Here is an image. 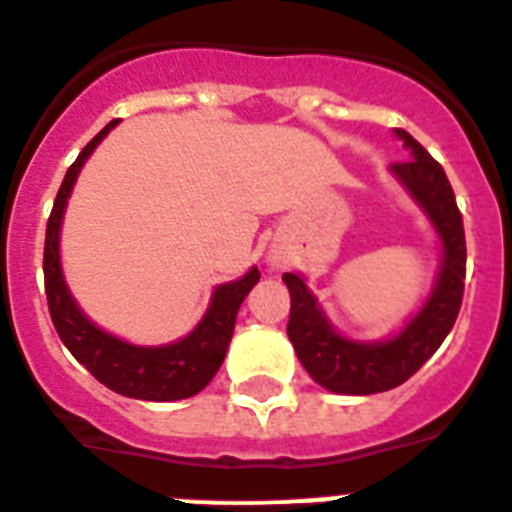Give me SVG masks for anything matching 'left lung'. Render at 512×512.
I'll return each mask as SVG.
<instances>
[{
    "mask_svg": "<svg viewBox=\"0 0 512 512\" xmlns=\"http://www.w3.org/2000/svg\"><path fill=\"white\" fill-rule=\"evenodd\" d=\"M395 133L410 151V161L392 164V174L431 217L443 246L441 271L423 310L390 341H348L333 330L300 274L282 277L292 297L287 336L297 359L320 387L338 395H374L408 382L449 336L464 297L467 241L454 189L441 164L408 130Z\"/></svg>",
    "mask_w": 512,
    "mask_h": 512,
    "instance_id": "8db88e82",
    "label": "left lung"
}]
</instances>
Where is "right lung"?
<instances>
[{"instance_id": "add662e5", "label": "right lung", "mask_w": 512, "mask_h": 512, "mask_svg": "<svg viewBox=\"0 0 512 512\" xmlns=\"http://www.w3.org/2000/svg\"><path fill=\"white\" fill-rule=\"evenodd\" d=\"M117 125L112 120L107 128L99 130L89 140L84 151L79 153L74 164L69 166L63 184L53 202L48 228H45V251H43V274H45V295H48V310L56 325L63 346L69 348L79 364H84L104 387L125 397L151 402H171L197 395L205 390L210 379L215 377L225 359L228 343L233 338L235 315L246 295L259 282V269L253 266L246 277L238 282L220 284L212 295L210 310L200 325L182 341L169 346H133L128 341L104 333L102 328L79 310L71 297L69 287L63 282L61 253H58V235H61L63 210L74 189L76 176L81 166L92 156L99 140Z\"/></svg>"}]
</instances>
